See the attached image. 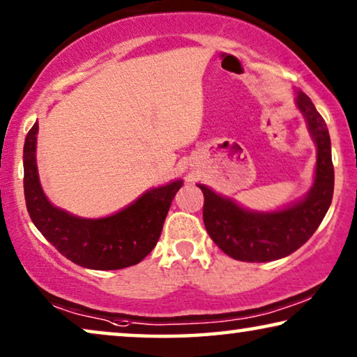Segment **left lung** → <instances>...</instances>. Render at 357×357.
I'll return each mask as SVG.
<instances>
[{"label":"left lung","instance_id":"8db88e82","mask_svg":"<svg viewBox=\"0 0 357 357\" xmlns=\"http://www.w3.org/2000/svg\"><path fill=\"white\" fill-rule=\"evenodd\" d=\"M296 104L317 146L314 185L305 199L280 211L253 213L199 184L205 199L206 232L222 252L238 261L266 263L289 257L310 241L332 204L335 173L327 125L306 94L298 93Z\"/></svg>","mask_w":357,"mask_h":357}]
</instances>
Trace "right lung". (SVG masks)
<instances>
[{"mask_svg":"<svg viewBox=\"0 0 357 357\" xmlns=\"http://www.w3.org/2000/svg\"><path fill=\"white\" fill-rule=\"evenodd\" d=\"M36 132L38 123L31 126L24 144L25 204L36 229L57 252L83 268L112 271L142 261L157 245L183 181L147 190L135 204L112 216L77 218L52 206L43 192L35 158Z\"/></svg>","mask_w":357,"mask_h":357,"instance_id":"1","label":"right lung"}]
</instances>
